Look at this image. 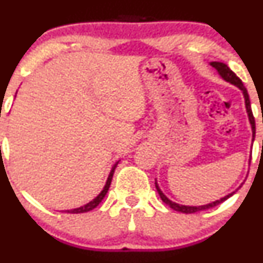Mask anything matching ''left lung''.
I'll list each match as a JSON object with an SVG mask.
<instances>
[{
  "label": "left lung",
  "mask_w": 263,
  "mask_h": 263,
  "mask_svg": "<svg viewBox=\"0 0 263 263\" xmlns=\"http://www.w3.org/2000/svg\"><path fill=\"white\" fill-rule=\"evenodd\" d=\"M210 65L217 71V73H219V76L222 79V80L229 82V84H232V85H234V86H237L238 89L242 91L243 97H245L247 115H248L249 123H251V128H252V141H254V136H256V123H254V117H253V113H252V109H251V100H249V95H248V92H247V89L245 87V85H243L242 80H240V79L238 78V76L235 75V73L233 72V71L228 67V65H225V63L210 62ZM249 160H251V159H249ZM242 184H240L237 190L233 191L232 193L224 196V197H221L220 200L213 201V202L206 203V205H201V206H188V205H181V203H177V202H174V201L169 200V198L164 195L163 191L160 190V187H159L158 182H156V179H155V187H156V190H158V193H159V196H160L161 200H163V202L166 203V205H168L171 209H173L174 211H178V213H183V214H193V213H197V211L208 210V209H211V208H214V206L220 205V203L224 202L225 200H228L229 197H232V196L234 195V193L237 192L240 187H242Z\"/></svg>",
  "instance_id": "obj_1"
}]
</instances>
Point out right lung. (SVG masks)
<instances>
[{"label": "right lung", "mask_w": 263, "mask_h": 263, "mask_svg": "<svg viewBox=\"0 0 263 263\" xmlns=\"http://www.w3.org/2000/svg\"><path fill=\"white\" fill-rule=\"evenodd\" d=\"M118 163H119V160H118V161H116V163L113 164L112 169H110L109 176H108L107 182H105V185H104V187H103V190L100 191V193H99V195L97 196V197L92 198V200L90 201V202L85 203V205L80 206V208L71 209V210H62V211H65V213H68V214H82V213H87V211L94 210V209L97 208V206L99 205L100 202H102V200H103V198L105 197V195H107L108 190H109V187H110V182H112L113 174H115V169L117 168V165H118Z\"/></svg>", "instance_id": "right-lung-1"}]
</instances>
